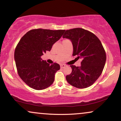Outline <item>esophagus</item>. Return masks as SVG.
Returning a JSON list of instances; mask_svg holds the SVG:
<instances>
[{"mask_svg": "<svg viewBox=\"0 0 121 121\" xmlns=\"http://www.w3.org/2000/svg\"><path fill=\"white\" fill-rule=\"evenodd\" d=\"M60 67H61V68H64L66 67V65L64 64H61V65H60Z\"/></svg>", "mask_w": 121, "mask_h": 121, "instance_id": "obj_1", "label": "esophagus"}]
</instances>
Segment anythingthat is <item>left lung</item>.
<instances>
[{"instance_id": "1", "label": "left lung", "mask_w": 121, "mask_h": 121, "mask_svg": "<svg viewBox=\"0 0 121 121\" xmlns=\"http://www.w3.org/2000/svg\"><path fill=\"white\" fill-rule=\"evenodd\" d=\"M62 37L71 40L73 56L82 60L79 67L70 65L72 72L66 76L67 82L80 89L89 87L101 75L106 62V53L101 42L94 34L81 28L66 30Z\"/></svg>"}]
</instances>
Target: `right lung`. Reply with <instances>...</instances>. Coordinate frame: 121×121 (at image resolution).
Listing matches in <instances>:
<instances>
[{"mask_svg":"<svg viewBox=\"0 0 121 121\" xmlns=\"http://www.w3.org/2000/svg\"><path fill=\"white\" fill-rule=\"evenodd\" d=\"M65 31L35 29L27 32L18 42L14 53L17 70L30 87L43 90L53 83L55 73L60 66L56 63L50 65L41 56L47 51L50 52Z\"/></svg>","mask_w":121,"mask_h":121,"instance_id":"add662e5","label":"right lung"}]
</instances>
